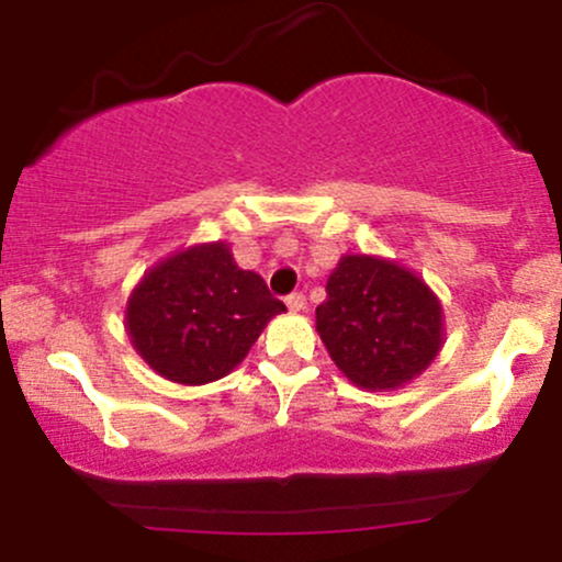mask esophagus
Returning a JSON list of instances; mask_svg holds the SVG:
<instances>
[{
	"instance_id": "1",
	"label": "esophagus",
	"mask_w": 562,
	"mask_h": 562,
	"mask_svg": "<svg viewBox=\"0 0 562 562\" xmlns=\"http://www.w3.org/2000/svg\"><path fill=\"white\" fill-rule=\"evenodd\" d=\"M288 308H290V312H293V314H301L303 312V308H306V299H303V295L301 293H293V295H288Z\"/></svg>"
}]
</instances>
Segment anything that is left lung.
Instances as JSON below:
<instances>
[{
	"instance_id": "left-lung-1",
	"label": "left lung",
	"mask_w": 562,
	"mask_h": 562,
	"mask_svg": "<svg viewBox=\"0 0 562 562\" xmlns=\"http://www.w3.org/2000/svg\"><path fill=\"white\" fill-rule=\"evenodd\" d=\"M327 353L357 389L396 391L420 378L447 340L443 306L420 274L375 254H344L317 306Z\"/></svg>"
}]
</instances>
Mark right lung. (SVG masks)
Returning a JSON list of instances; mask_svg holds the SVG:
<instances>
[{"label": "right lung", "instance_id": "1", "mask_svg": "<svg viewBox=\"0 0 562 562\" xmlns=\"http://www.w3.org/2000/svg\"><path fill=\"white\" fill-rule=\"evenodd\" d=\"M285 303L237 267L227 240L192 243L153 263L132 288L124 327L139 359L179 385L229 375Z\"/></svg>", "mask_w": 562, "mask_h": 562}]
</instances>
